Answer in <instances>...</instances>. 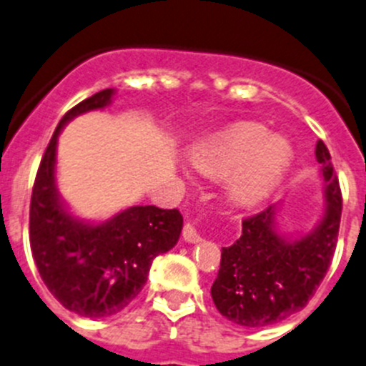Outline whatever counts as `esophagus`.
I'll use <instances>...</instances> for the list:
<instances>
[{
	"label": "esophagus",
	"instance_id": "1",
	"mask_svg": "<svg viewBox=\"0 0 366 366\" xmlns=\"http://www.w3.org/2000/svg\"><path fill=\"white\" fill-rule=\"evenodd\" d=\"M182 237H184V240L187 242V244H199V242H202V237L199 234V231L194 229L193 224L184 225Z\"/></svg>",
	"mask_w": 366,
	"mask_h": 366
}]
</instances>
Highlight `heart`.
I'll return each mask as SVG.
<instances>
[{
	"mask_svg": "<svg viewBox=\"0 0 366 366\" xmlns=\"http://www.w3.org/2000/svg\"><path fill=\"white\" fill-rule=\"evenodd\" d=\"M194 166L214 179H231L227 193L237 206H254L274 191L292 159L291 144L254 122L209 137L194 148Z\"/></svg>",
	"mask_w": 366,
	"mask_h": 366,
	"instance_id": "heart-1",
	"label": "heart"
}]
</instances>
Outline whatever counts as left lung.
Masks as SVG:
<instances>
[{"label":"left lung","instance_id":"left-lung-1","mask_svg":"<svg viewBox=\"0 0 366 366\" xmlns=\"http://www.w3.org/2000/svg\"><path fill=\"white\" fill-rule=\"evenodd\" d=\"M322 164L325 211L310 233L283 237L276 225V206L242 222V237L222 247L211 298L218 312L242 327H267L300 312L325 278L337 244L341 189L330 153L316 144Z\"/></svg>","mask_w":366,"mask_h":366}]
</instances>
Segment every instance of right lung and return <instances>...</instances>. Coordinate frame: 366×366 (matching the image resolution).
I'll return each instance as SVG.
<instances>
[{
  "label": "right lung",
  "mask_w": 366,
  "mask_h": 366,
  "mask_svg": "<svg viewBox=\"0 0 366 366\" xmlns=\"http://www.w3.org/2000/svg\"><path fill=\"white\" fill-rule=\"evenodd\" d=\"M106 88L64 114L41 159L30 200V249L41 280L64 309L84 317L117 314L148 280L155 256L179 242V209L133 206L101 224L75 218L56 187L57 137L71 119L112 102Z\"/></svg>",
  "instance_id": "obj_1"
}]
</instances>
